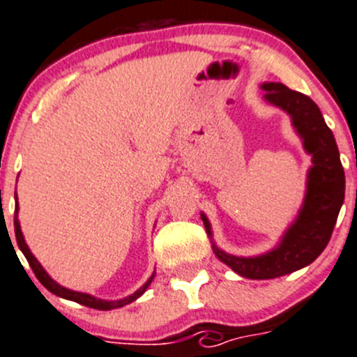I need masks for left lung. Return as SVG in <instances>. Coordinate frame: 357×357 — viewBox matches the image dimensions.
Instances as JSON below:
<instances>
[{
	"mask_svg": "<svg viewBox=\"0 0 357 357\" xmlns=\"http://www.w3.org/2000/svg\"><path fill=\"white\" fill-rule=\"evenodd\" d=\"M262 89L268 102L292 116V123L303 137L305 149L312 155L314 165L308 172L305 204L298 220L273 252L243 259L213 246V252L220 261L231 266L238 275L252 280L278 278L312 264L328 246L345 197V174L338 148L317 103L310 96L292 91L280 82H268ZM201 218L208 234H211L208 218L204 215H201Z\"/></svg>",
	"mask_w": 357,
	"mask_h": 357,
	"instance_id": "1",
	"label": "left lung"
}]
</instances>
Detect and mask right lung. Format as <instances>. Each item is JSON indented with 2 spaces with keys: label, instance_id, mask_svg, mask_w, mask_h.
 Here are the masks:
<instances>
[{
  "label": "right lung",
  "instance_id": "1",
  "mask_svg": "<svg viewBox=\"0 0 357 357\" xmlns=\"http://www.w3.org/2000/svg\"><path fill=\"white\" fill-rule=\"evenodd\" d=\"M15 209H17V208H15ZM13 227H15V239H17L19 248H21V252L24 254V257L28 259L29 266H31L33 273H35V276L38 278L40 284L47 289V291H51L52 294L59 296V298L70 299V301H75V303H79V305H84V306H89V308H96V310L121 308V306H125V305H128V303L135 301L139 296L144 294V291L148 289V285L151 284L153 276H155V273H153L151 278H149L148 282H146V284L142 285V287L139 289L137 292H133L132 296H128V298H125V299H119V301H102V299H96V298H93V296H89V294H82V292L68 291V289H65V287H61V285L56 284L54 280H52L51 276L47 275V273L43 271V268L38 264V261L33 257V254L29 252L28 245H26V241H24V236H22V232H21V225H19V220H17V211H15V216H13Z\"/></svg>",
  "mask_w": 357,
  "mask_h": 357
}]
</instances>
